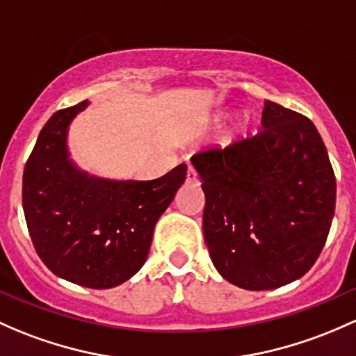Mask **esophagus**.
<instances>
[{
    "label": "esophagus",
    "instance_id": "esophagus-1",
    "mask_svg": "<svg viewBox=\"0 0 356 356\" xmlns=\"http://www.w3.org/2000/svg\"><path fill=\"white\" fill-rule=\"evenodd\" d=\"M186 182H188L189 186H196L197 184V175H196V172L193 170V168H188V174H186Z\"/></svg>",
    "mask_w": 356,
    "mask_h": 356
}]
</instances>
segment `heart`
I'll return each instance as SVG.
<instances>
[{"label": "heart", "instance_id": "b5f03b06", "mask_svg": "<svg viewBox=\"0 0 356 356\" xmlns=\"http://www.w3.org/2000/svg\"><path fill=\"white\" fill-rule=\"evenodd\" d=\"M227 118H228L227 112H216V114L213 115V124H215V126H222L223 122L227 121ZM244 128H245V119H244V118L237 119V122H235V124L232 126L230 134H228V136H230V138H235V136H237V134L241 133V131L244 129Z\"/></svg>", "mask_w": 356, "mask_h": 356}]
</instances>
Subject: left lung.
Here are the masks:
<instances>
[{"instance_id": "8db88e82", "label": "left lung", "mask_w": 356, "mask_h": 356, "mask_svg": "<svg viewBox=\"0 0 356 356\" xmlns=\"http://www.w3.org/2000/svg\"><path fill=\"white\" fill-rule=\"evenodd\" d=\"M263 131L191 159L204 197L203 234L216 271L244 290L304 276L334 216L336 179L310 119L264 102Z\"/></svg>"}]
</instances>
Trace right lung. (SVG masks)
Masks as SVG:
<instances>
[{"instance_id":"right-lung-1","label":"right lung","mask_w":356,"mask_h":356,"mask_svg":"<svg viewBox=\"0 0 356 356\" xmlns=\"http://www.w3.org/2000/svg\"><path fill=\"white\" fill-rule=\"evenodd\" d=\"M88 100L58 111L24 170V213L42 263L59 278L106 290L145 264L153 228L184 184V163L153 181L99 177L71 159L68 133Z\"/></svg>"}]
</instances>
